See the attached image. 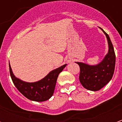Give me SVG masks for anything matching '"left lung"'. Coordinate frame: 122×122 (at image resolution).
Masks as SVG:
<instances>
[{
  "label": "left lung",
  "instance_id": "8db88e82",
  "mask_svg": "<svg viewBox=\"0 0 122 122\" xmlns=\"http://www.w3.org/2000/svg\"><path fill=\"white\" fill-rule=\"evenodd\" d=\"M107 37L108 51L104 59L95 65L76 62L80 66L79 80L82 86L90 91L96 92L107 85L112 78L115 69L116 56L112 42L107 33L100 28Z\"/></svg>",
  "mask_w": 122,
  "mask_h": 122
}]
</instances>
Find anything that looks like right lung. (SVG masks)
<instances>
[{"instance_id": "right-lung-1", "label": "right lung", "mask_w": 122, "mask_h": 122, "mask_svg": "<svg viewBox=\"0 0 122 122\" xmlns=\"http://www.w3.org/2000/svg\"><path fill=\"white\" fill-rule=\"evenodd\" d=\"M66 66V64H65L57 69L51 71L39 81L27 82L15 76L9 63L10 73L15 86L25 97L36 102L45 101L51 97L59 74Z\"/></svg>"}]
</instances>
